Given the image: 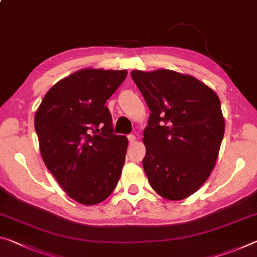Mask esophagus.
Instances as JSON below:
<instances>
[{
  "label": "esophagus",
  "instance_id": "obj_1",
  "mask_svg": "<svg viewBox=\"0 0 257 257\" xmlns=\"http://www.w3.org/2000/svg\"><path fill=\"white\" fill-rule=\"evenodd\" d=\"M128 141H129L130 144H133L134 142L136 141V136L133 135V134H130V135H128Z\"/></svg>",
  "mask_w": 257,
  "mask_h": 257
}]
</instances>
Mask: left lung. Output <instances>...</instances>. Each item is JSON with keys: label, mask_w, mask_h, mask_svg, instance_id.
Listing matches in <instances>:
<instances>
[{"label": "left lung", "mask_w": 257, "mask_h": 257, "mask_svg": "<svg viewBox=\"0 0 257 257\" xmlns=\"http://www.w3.org/2000/svg\"><path fill=\"white\" fill-rule=\"evenodd\" d=\"M130 75L151 111L143 138L150 185L169 200L190 197L217 160L225 127L221 101L191 75L169 70Z\"/></svg>", "instance_id": "8db88e82"}]
</instances>
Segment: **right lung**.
Listing matches in <instances>:
<instances>
[{"label": "right lung", "mask_w": 257, "mask_h": 257, "mask_svg": "<svg viewBox=\"0 0 257 257\" xmlns=\"http://www.w3.org/2000/svg\"><path fill=\"white\" fill-rule=\"evenodd\" d=\"M127 71L85 68L57 82L41 101L34 124L47 168L72 199L96 205L113 192L128 140L115 135L105 105Z\"/></svg>", "instance_id": "add662e5"}]
</instances>
